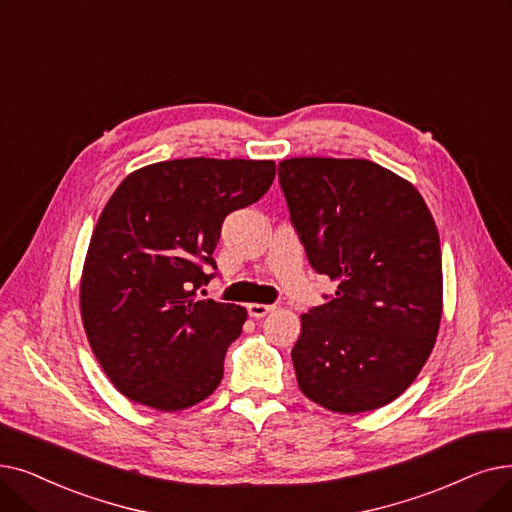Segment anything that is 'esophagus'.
Wrapping results in <instances>:
<instances>
[{
  "label": "esophagus",
  "instance_id": "obj_1",
  "mask_svg": "<svg viewBox=\"0 0 512 512\" xmlns=\"http://www.w3.org/2000/svg\"><path fill=\"white\" fill-rule=\"evenodd\" d=\"M247 309H249V316L251 318H263V316H268L270 311H274L276 307L274 305H265V303H249L247 305Z\"/></svg>",
  "mask_w": 512,
  "mask_h": 512
}]
</instances>
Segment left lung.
<instances>
[{
	"instance_id": "8db88e82",
	"label": "left lung",
	"mask_w": 512,
	"mask_h": 512,
	"mask_svg": "<svg viewBox=\"0 0 512 512\" xmlns=\"http://www.w3.org/2000/svg\"><path fill=\"white\" fill-rule=\"evenodd\" d=\"M307 259L337 282L301 316L291 351L305 397L360 414L402 395L429 360L443 311L435 219L404 177L366 159L278 165Z\"/></svg>"
}]
</instances>
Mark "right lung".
<instances>
[{
    "label": "right lung",
    "instance_id": "obj_1",
    "mask_svg": "<svg viewBox=\"0 0 512 512\" xmlns=\"http://www.w3.org/2000/svg\"><path fill=\"white\" fill-rule=\"evenodd\" d=\"M274 161L175 159L129 173L94 228L81 274V320L106 376L127 399L177 412L207 399L247 309L198 299L215 274L228 213L274 182Z\"/></svg>",
    "mask_w": 512,
    "mask_h": 512
}]
</instances>
